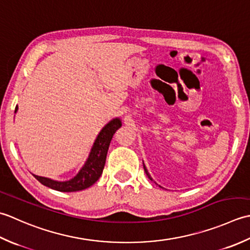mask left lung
Here are the masks:
<instances>
[{"instance_id":"8db88e82","label":"left lung","mask_w":250,"mask_h":250,"mask_svg":"<svg viewBox=\"0 0 250 250\" xmlns=\"http://www.w3.org/2000/svg\"><path fill=\"white\" fill-rule=\"evenodd\" d=\"M144 168H145V171H146V176H147V177H149V179H150V180H153V179H152V178H151V176H150V174H149V172H147V169H146V167L145 166V164H144ZM160 187H161V186H160ZM161 188H162V187H161Z\"/></svg>"}]
</instances>
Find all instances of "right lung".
I'll return each instance as SVG.
<instances>
[{"mask_svg": "<svg viewBox=\"0 0 250 250\" xmlns=\"http://www.w3.org/2000/svg\"><path fill=\"white\" fill-rule=\"evenodd\" d=\"M18 110V106L15 109V113ZM122 126V121L120 119H113L106 124L94 142L91 151L88 155L87 161L85 162L84 166L81 168L78 175L68 181H56L49 178L41 177L33 175L35 179L39 180L42 185L46 186L50 189L57 190L60 192H76L87 189L90 186L99 179L103 174L104 167L105 164L106 153L112 140V137Z\"/></svg>", "mask_w": 250, "mask_h": 250, "instance_id": "right-lung-1", "label": "right lung"}]
</instances>
